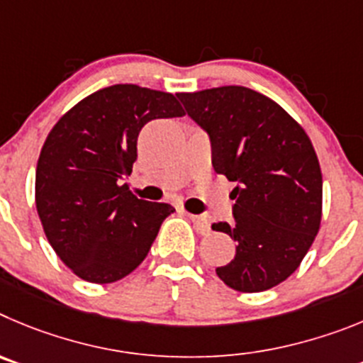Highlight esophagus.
<instances>
[{
    "label": "esophagus",
    "mask_w": 363,
    "mask_h": 363,
    "mask_svg": "<svg viewBox=\"0 0 363 363\" xmlns=\"http://www.w3.org/2000/svg\"><path fill=\"white\" fill-rule=\"evenodd\" d=\"M188 217L191 218L195 230H197L199 233H208V231H210V220H208V217H206V215L188 213Z\"/></svg>",
    "instance_id": "34e87169"
}]
</instances>
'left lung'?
Listing matches in <instances>:
<instances>
[{
  "mask_svg": "<svg viewBox=\"0 0 363 363\" xmlns=\"http://www.w3.org/2000/svg\"><path fill=\"white\" fill-rule=\"evenodd\" d=\"M195 123L210 133L211 164L237 182L231 224L235 257L217 275L231 289L259 293L298 269L322 222V172L311 139L286 110L246 86L181 92Z\"/></svg>",
  "mask_w": 363,
  "mask_h": 363,
  "instance_id": "left-lung-1",
  "label": "left lung"
}]
</instances>
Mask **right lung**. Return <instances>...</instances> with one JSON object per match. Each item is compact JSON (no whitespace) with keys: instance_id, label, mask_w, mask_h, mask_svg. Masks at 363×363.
Listing matches in <instances>:
<instances>
[{"instance_id":"add662e5","label":"right lung","mask_w":363,"mask_h":363,"mask_svg":"<svg viewBox=\"0 0 363 363\" xmlns=\"http://www.w3.org/2000/svg\"><path fill=\"white\" fill-rule=\"evenodd\" d=\"M184 113L174 94L113 84L81 99L50 130L35 168V208L74 275L110 284L146 259L175 210L137 199L119 181L132 174L143 126Z\"/></svg>"}]
</instances>
